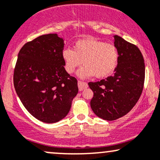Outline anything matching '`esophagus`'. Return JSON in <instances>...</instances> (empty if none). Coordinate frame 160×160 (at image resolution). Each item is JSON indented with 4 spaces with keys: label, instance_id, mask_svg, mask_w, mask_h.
Segmentation results:
<instances>
[{
    "label": "esophagus",
    "instance_id": "esophagus-1",
    "mask_svg": "<svg viewBox=\"0 0 160 160\" xmlns=\"http://www.w3.org/2000/svg\"><path fill=\"white\" fill-rule=\"evenodd\" d=\"M88 87V84L85 82L78 81V88L80 91H82V90L86 89Z\"/></svg>",
    "mask_w": 160,
    "mask_h": 160
}]
</instances>
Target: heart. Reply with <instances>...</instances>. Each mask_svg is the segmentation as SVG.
Wrapping results in <instances>:
<instances>
[{
  "mask_svg": "<svg viewBox=\"0 0 160 160\" xmlns=\"http://www.w3.org/2000/svg\"><path fill=\"white\" fill-rule=\"evenodd\" d=\"M66 71L74 73L82 63L85 65L78 72L81 79L95 75L96 78H104L115 72L118 64L119 51L113 44L95 38L79 40L74 50L67 48L62 52Z\"/></svg>",
  "mask_w": 160,
  "mask_h": 160,
  "instance_id": "obj_1",
  "label": "heart"
}]
</instances>
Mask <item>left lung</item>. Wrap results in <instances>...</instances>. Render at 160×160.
Here are the masks:
<instances>
[{"label": "left lung", "mask_w": 160, "mask_h": 160, "mask_svg": "<svg viewBox=\"0 0 160 160\" xmlns=\"http://www.w3.org/2000/svg\"><path fill=\"white\" fill-rule=\"evenodd\" d=\"M114 45L119 51L118 64L112 76L88 82L94 95L90 101L94 113L103 120L124 116L139 99L145 82V66L140 50L118 35Z\"/></svg>", "instance_id": "left-lung-1"}]
</instances>
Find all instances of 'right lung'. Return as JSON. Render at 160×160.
<instances>
[{
  "instance_id": "add662e5",
  "label": "right lung",
  "mask_w": 160,
  "mask_h": 160,
  "mask_svg": "<svg viewBox=\"0 0 160 160\" xmlns=\"http://www.w3.org/2000/svg\"><path fill=\"white\" fill-rule=\"evenodd\" d=\"M64 38L40 36L19 51L14 71L15 92L29 112L42 122L64 118L78 92V80L64 68Z\"/></svg>"
}]
</instances>
